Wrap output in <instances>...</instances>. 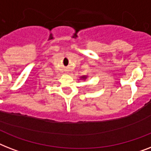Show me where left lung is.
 Wrapping results in <instances>:
<instances>
[{"instance_id": "obj_1", "label": "left lung", "mask_w": 151, "mask_h": 151, "mask_svg": "<svg viewBox=\"0 0 151 151\" xmlns=\"http://www.w3.org/2000/svg\"><path fill=\"white\" fill-rule=\"evenodd\" d=\"M88 76L87 75H83L81 77V80H83V81H85L86 79H87Z\"/></svg>"}]
</instances>
